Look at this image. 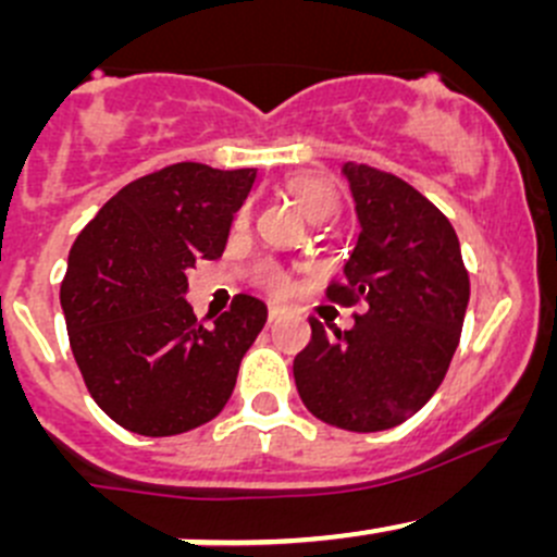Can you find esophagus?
<instances>
[{
    "instance_id": "obj_1",
    "label": "esophagus",
    "mask_w": 557,
    "mask_h": 557,
    "mask_svg": "<svg viewBox=\"0 0 557 557\" xmlns=\"http://www.w3.org/2000/svg\"><path fill=\"white\" fill-rule=\"evenodd\" d=\"M280 318H283V310H280V307H274V305H269V314H267L269 323H274V320H280Z\"/></svg>"
}]
</instances>
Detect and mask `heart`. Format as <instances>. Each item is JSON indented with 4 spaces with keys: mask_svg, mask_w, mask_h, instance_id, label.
Segmentation results:
<instances>
[{
    "mask_svg": "<svg viewBox=\"0 0 557 557\" xmlns=\"http://www.w3.org/2000/svg\"><path fill=\"white\" fill-rule=\"evenodd\" d=\"M285 190H288L290 199L296 201V205L301 207V212H305L310 221H331V218L339 212V190H336V185L331 183L325 174L320 172H296L290 174L288 180H285ZM247 223V210H243L234 215V226L243 228ZM252 280H256V285H261V288L272 290V294H283L285 288H288V283H285V274L280 272L277 263L272 261H258L256 267H252Z\"/></svg>",
    "mask_w": 557,
    "mask_h": 557,
    "instance_id": "b5f03b06",
    "label": "heart"
}]
</instances>
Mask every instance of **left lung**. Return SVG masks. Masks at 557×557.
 Masks as SVG:
<instances>
[{
	"label": "left lung",
	"instance_id": "8db88e82",
	"mask_svg": "<svg viewBox=\"0 0 557 557\" xmlns=\"http://www.w3.org/2000/svg\"><path fill=\"white\" fill-rule=\"evenodd\" d=\"M361 234L325 299L367 312L352 329L310 318L294 361L305 407L336 429L372 434L412 418L450 369L469 305V272L445 212L396 174L345 164Z\"/></svg>",
	"mask_w": 557,
	"mask_h": 557
}]
</instances>
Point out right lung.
Instances as JSON below:
<instances>
[{"mask_svg":"<svg viewBox=\"0 0 557 557\" xmlns=\"http://www.w3.org/2000/svg\"><path fill=\"white\" fill-rule=\"evenodd\" d=\"M256 170L180 161L123 185L77 234L61 310L88 393L117 425L174 436L210 423L267 323L237 294L207 329L188 301V269L218 258Z\"/></svg>","mask_w":557,"mask_h":557,"instance_id":"add662e5","label":"right lung"}]
</instances>
